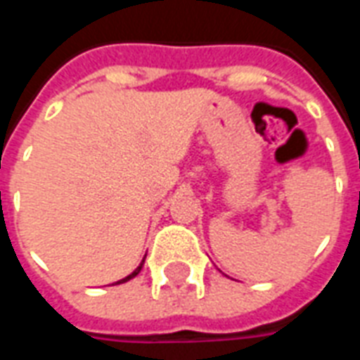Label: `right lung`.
Masks as SVG:
<instances>
[{"instance_id":"1","label":"right lung","mask_w":360,"mask_h":360,"mask_svg":"<svg viewBox=\"0 0 360 360\" xmlns=\"http://www.w3.org/2000/svg\"><path fill=\"white\" fill-rule=\"evenodd\" d=\"M142 264H144V260H142ZM142 264H141V266H139V268H136V270H134V271H133V274H129V276H127V278H123V279H119L117 283H125V281H129V279H133V278H134V276H139V271H141V270H142Z\"/></svg>"}]
</instances>
